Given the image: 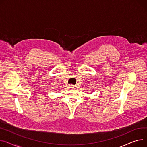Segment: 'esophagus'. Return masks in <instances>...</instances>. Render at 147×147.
<instances>
[{
    "label": "esophagus",
    "instance_id": "1",
    "mask_svg": "<svg viewBox=\"0 0 147 147\" xmlns=\"http://www.w3.org/2000/svg\"><path fill=\"white\" fill-rule=\"evenodd\" d=\"M70 86L71 87V88H73L74 87V85H73V84H71Z\"/></svg>",
    "mask_w": 147,
    "mask_h": 147
}]
</instances>
